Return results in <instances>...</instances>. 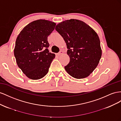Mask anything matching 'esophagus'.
<instances>
[{
    "instance_id": "34e87169",
    "label": "esophagus",
    "mask_w": 121,
    "mask_h": 121,
    "mask_svg": "<svg viewBox=\"0 0 121 121\" xmlns=\"http://www.w3.org/2000/svg\"><path fill=\"white\" fill-rule=\"evenodd\" d=\"M63 54V51H60L59 52L58 54H57V55H58V56H59V55H62V54Z\"/></svg>"
}]
</instances>
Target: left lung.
<instances>
[{
	"label": "left lung",
	"instance_id": "1",
	"mask_svg": "<svg viewBox=\"0 0 121 121\" xmlns=\"http://www.w3.org/2000/svg\"><path fill=\"white\" fill-rule=\"evenodd\" d=\"M55 29L66 43L69 63L64 67L71 77H88L97 66L102 51L97 34L85 22L70 19L59 23Z\"/></svg>",
	"mask_w": 121,
	"mask_h": 121
}]
</instances>
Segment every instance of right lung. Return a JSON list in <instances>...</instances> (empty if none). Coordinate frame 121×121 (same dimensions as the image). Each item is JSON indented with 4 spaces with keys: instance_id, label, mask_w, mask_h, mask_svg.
I'll return each mask as SVG.
<instances>
[{
    "instance_id": "right-lung-1",
    "label": "right lung",
    "mask_w": 121,
    "mask_h": 121,
    "mask_svg": "<svg viewBox=\"0 0 121 121\" xmlns=\"http://www.w3.org/2000/svg\"><path fill=\"white\" fill-rule=\"evenodd\" d=\"M56 23L45 20L31 22L17 38L14 55L18 67L28 78L39 80L49 71L55 55L50 53L48 36Z\"/></svg>"
}]
</instances>
